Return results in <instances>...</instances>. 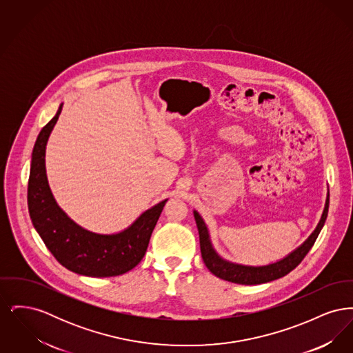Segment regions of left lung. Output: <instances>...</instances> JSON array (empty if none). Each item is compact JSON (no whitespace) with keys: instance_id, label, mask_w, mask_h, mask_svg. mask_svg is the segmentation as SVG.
Segmentation results:
<instances>
[{"instance_id":"obj_1","label":"left lung","mask_w":353,"mask_h":353,"mask_svg":"<svg viewBox=\"0 0 353 353\" xmlns=\"http://www.w3.org/2000/svg\"><path fill=\"white\" fill-rule=\"evenodd\" d=\"M328 205H330V196H327L325 208H324L323 216H321L316 229L314 230L312 234L308 236V239L303 243L302 246H299L295 252L288 254L279 262L271 263L268 266H256V268L236 265V263H232V262L222 259L212 246L208 228H206L205 222L202 221L201 216L194 210V219H196L199 234H200V248H201L203 263L213 275L219 276L223 281L238 283V285H261V283H268L271 281L279 279V278L287 275L290 271L295 269L304 259L307 252H310L311 248L314 246L321 228L324 226L325 219H327Z\"/></svg>"}]
</instances>
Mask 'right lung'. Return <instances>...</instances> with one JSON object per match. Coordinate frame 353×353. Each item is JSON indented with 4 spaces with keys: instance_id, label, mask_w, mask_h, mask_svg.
Instances as JSON below:
<instances>
[{
    "instance_id": "right-lung-1",
    "label": "right lung",
    "mask_w": 353,
    "mask_h": 353,
    "mask_svg": "<svg viewBox=\"0 0 353 353\" xmlns=\"http://www.w3.org/2000/svg\"><path fill=\"white\" fill-rule=\"evenodd\" d=\"M62 105L41 130L34 144L28 185L30 219L46 248L63 268L94 278L121 275L143 259L152 232L168 200L144 212L128 229L118 234H97L68 219L51 194L45 168L46 144Z\"/></svg>"
}]
</instances>
